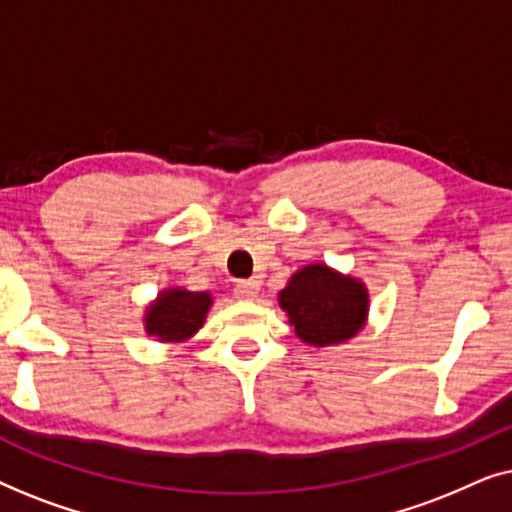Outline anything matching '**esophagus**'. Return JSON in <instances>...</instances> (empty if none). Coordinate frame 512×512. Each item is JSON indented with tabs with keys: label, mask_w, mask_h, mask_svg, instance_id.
Returning <instances> with one entry per match:
<instances>
[{
	"label": "esophagus",
	"mask_w": 512,
	"mask_h": 512,
	"mask_svg": "<svg viewBox=\"0 0 512 512\" xmlns=\"http://www.w3.org/2000/svg\"><path fill=\"white\" fill-rule=\"evenodd\" d=\"M258 291H261V284H258L256 279H240V282L235 284V296L240 300H254L258 296Z\"/></svg>",
	"instance_id": "1"
}]
</instances>
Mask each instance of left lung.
I'll list each match as a JSON object with an SVG mask.
<instances>
[{"instance_id":"1","label":"left lung","mask_w":512,"mask_h":512,"mask_svg":"<svg viewBox=\"0 0 512 512\" xmlns=\"http://www.w3.org/2000/svg\"><path fill=\"white\" fill-rule=\"evenodd\" d=\"M279 305L307 345H340L366 324L368 289L359 279L312 263L300 268L279 291Z\"/></svg>"}]
</instances>
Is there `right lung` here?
Here are the masks:
<instances>
[{
  "mask_svg": "<svg viewBox=\"0 0 512 512\" xmlns=\"http://www.w3.org/2000/svg\"><path fill=\"white\" fill-rule=\"evenodd\" d=\"M209 307L212 296L205 291L165 289L146 307L144 328L160 342H184L200 331Z\"/></svg>",
  "mask_w": 512,
  "mask_h": 512,
  "instance_id": "1",
  "label": "right lung"
}]
</instances>
